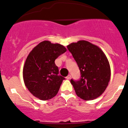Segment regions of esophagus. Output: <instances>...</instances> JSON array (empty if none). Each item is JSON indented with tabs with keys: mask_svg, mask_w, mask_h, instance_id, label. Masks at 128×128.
<instances>
[{
	"mask_svg": "<svg viewBox=\"0 0 128 128\" xmlns=\"http://www.w3.org/2000/svg\"><path fill=\"white\" fill-rule=\"evenodd\" d=\"M70 78H71V76H70V74H69V75H68V76L66 77V78H67V79H68V80L70 79Z\"/></svg>",
	"mask_w": 128,
	"mask_h": 128,
	"instance_id": "obj_1",
	"label": "esophagus"
}]
</instances>
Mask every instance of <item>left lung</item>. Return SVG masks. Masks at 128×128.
Here are the masks:
<instances>
[{"instance_id":"1","label":"left lung","mask_w":128,"mask_h":128,"mask_svg":"<svg viewBox=\"0 0 128 128\" xmlns=\"http://www.w3.org/2000/svg\"><path fill=\"white\" fill-rule=\"evenodd\" d=\"M67 48L81 74L79 80H70L77 96L84 100L100 96L110 80V66L106 55L97 46L84 40L72 42Z\"/></svg>"}]
</instances>
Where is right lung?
<instances>
[{"instance_id": "1", "label": "right lung", "mask_w": 128, "mask_h": 128, "mask_svg": "<svg viewBox=\"0 0 128 128\" xmlns=\"http://www.w3.org/2000/svg\"><path fill=\"white\" fill-rule=\"evenodd\" d=\"M66 51L60 44L43 41L30 52L24 64L23 77L25 86L35 97L48 100L57 95L65 78L58 76L55 60Z\"/></svg>"}]
</instances>
